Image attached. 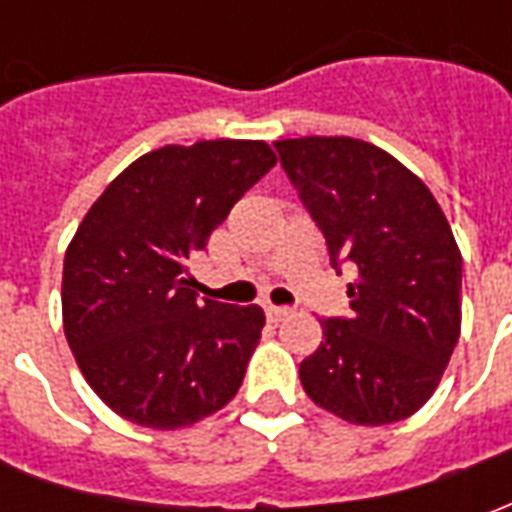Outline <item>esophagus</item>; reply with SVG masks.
<instances>
[{
	"label": "esophagus",
	"instance_id": "obj_1",
	"mask_svg": "<svg viewBox=\"0 0 512 512\" xmlns=\"http://www.w3.org/2000/svg\"><path fill=\"white\" fill-rule=\"evenodd\" d=\"M266 315H268V321L271 323H279V321H285L290 315L288 307H277V304H266Z\"/></svg>",
	"mask_w": 512,
	"mask_h": 512
}]
</instances>
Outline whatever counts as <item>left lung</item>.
<instances>
[{
    "label": "left lung",
    "instance_id": "obj_1",
    "mask_svg": "<svg viewBox=\"0 0 512 512\" xmlns=\"http://www.w3.org/2000/svg\"><path fill=\"white\" fill-rule=\"evenodd\" d=\"M321 227L332 266L354 263L351 318H323L301 386L354 425L411 417L436 392L461 337V249L422 180L351 136L274 142Z\"/></svg>",
    "mask_w": 512,
    "mask_h": 512
}]
</instances>
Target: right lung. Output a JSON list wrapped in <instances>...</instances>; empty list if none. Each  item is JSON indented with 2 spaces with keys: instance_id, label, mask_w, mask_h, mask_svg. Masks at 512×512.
I'll list each match as a JSON object with an SVG mask.
<instances>
[{
  "instance_id": "right-lung-1",
  "label": "right lung",
  "mask_w": 512,
  "mask_h": 512,
  "mask_svg": "<svg viewBox=\"0 0 512 512\" xmlns=\"http://www.w3.org/2000/svg\"><path fill=\"white\" fill-rule=\"evenodd\" d=\"M274 164L260 139L158 147L79 224L62 268L65 337L95 395L128 422L186 428L238 392L266 315L197 299L189 260Z\"/></svg>"
}]
</instances>
